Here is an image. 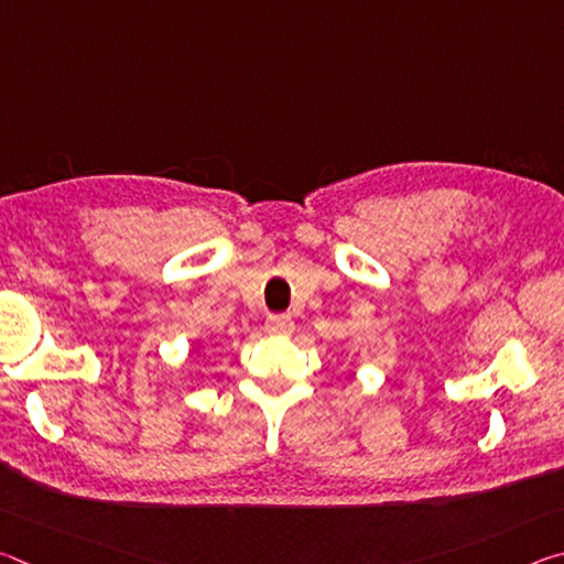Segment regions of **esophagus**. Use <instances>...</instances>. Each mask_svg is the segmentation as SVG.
I'll return each instance as SVG.
<instances>
[{
	"label": "esophagus",
	"instance_id": "34e87169",
	"mask_svg": "<svg viewBox=\"0 0 564 564\" xmlns=\"http://www.w3.org/2000/svg\"><path fill=\"white\" fill-rule=\"evenodd\" d=\"M265 333H271V336H291L293 318L291 316H271L269 321H265Z\"/></svg>",
	"mask_w": 564,
	"mask_h": 564
}]
</instances>
